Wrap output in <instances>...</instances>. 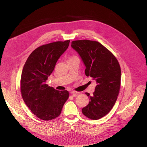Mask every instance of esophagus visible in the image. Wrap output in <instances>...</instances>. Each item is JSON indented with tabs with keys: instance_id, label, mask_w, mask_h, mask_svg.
Listing matches in <instances>:
<instances>
[{
	"instance_id": "34e87169",
	"label": "esophagus",
	"mask_w": 147,
	"mask_h": 147,
	"mask_svg": "<svg viewBox=\"0 0 147 147\" xmlns=\"http://www.w3.org/2000/svg\"><path fill=\"white\" fill-rule=\"evenodd\" d=\"M78 92H76V91H72L70 92V94L71 95H73V96H76L77 94H78Z\"/></svg>"
}]
</instances>
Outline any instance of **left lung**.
<instances>
[{
	"instance_id": "obj_1",
	"label": "left lung",
	"mask_w": 147,
	"mask_h": 147,
	"mask_svg": "<svg viewBox=\"0 0 147 147\" xmlns=\"http://www.w3.org/2000/svg\"><path fill=\"white\" fill-rule=\"evenodd\" d=\"M71 47L81 57L86 69V76L91 77L97 85L92 95L86 92L90 101L82 113L92 120L99 119L112 109L119 92L121 69L115 56L95 40H78Z\"/></svg>"
}]
</instances>
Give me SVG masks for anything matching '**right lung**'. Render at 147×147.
I'll use <instances>...</instances> for the list:
<instances>
[{
    "label": "right lung",
    "mask_w": 147,
    "mask_h": 147,
    "mask_svg": "<svg viewBox=\"0 0 147 147\" xmlns=\"http://www.w3.org/2000/svg\"><path fill=\"white\" fill-rule=\"evenodd\" d=\"M69 43L67 40L42 45L30 54L24 66L20 87L22 98L31 111L42 120L58 117L69 98L67 91L56 90L46 82Z\"/></svg>",
    "instance_id": "obj_1"
}]
</instances>
